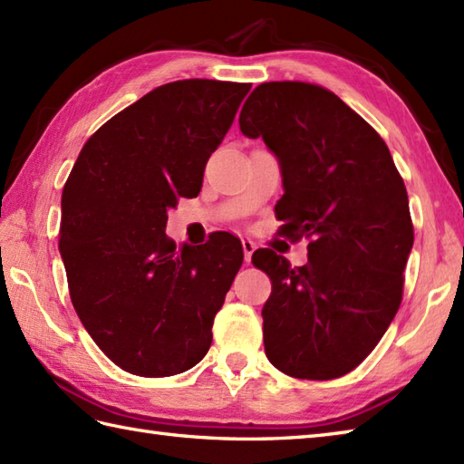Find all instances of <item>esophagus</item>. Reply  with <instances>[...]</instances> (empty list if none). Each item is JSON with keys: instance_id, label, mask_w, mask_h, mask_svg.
I'll return each mask as SVG.
<instances>
[{"instance_id": "1", "label": "esophagus", "mask_w": 464, "mask_h": 464, "mask_svg": "<svg viewBox=\"0 0 464 464\" xmlns=\"http://www.w3.org/2000/svg\"><path fill=\"white\" fill-rule=\"evenodd\" d=\"M241 245H243V253H245V263H251V255H253V251L257 249L255 247V243L251 241V239H241Z\"/></svg>"}]
</instances>
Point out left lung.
Listing matches in <instances>:
<instances>
[{"mask_svg":"<svg viewBox=\"0 0 464 464\" xmlns=\"http://www.w3.org/2000/svg\"><path fill=\"white\" fill-rule=\"evenodd\" d=\"M239 127L279 161L281 233L311 239L303 267L271 249L253 253L273 283L261 311L265 354L295 379L343 377L399 311L415 239L405 183L381 135L324 87L261 83Z\"/></svg>","mask_w":464,"mask_h":464,"instance_id":"1","label":"left lung"}]
</instances>
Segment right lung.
Wrapping results in <instances>:
<instances>
[{
    "label": "right lung",
    "instance_id": "obj_1",
    "mask_svg": "<svg viewBox=\"0 0 464 464\" xmlns=\"http://www.w3.org/2000/svg\"><path fill=\"white\" fill-rule=\"evenodd\" d=\"M249 83L157 87L102 125L62 195L59 253L85 331L117 367L171 377L211 347L217 311L243 263L229 233L203 247L167 239V211L197 197Z\"/></svg>",
    "mask_w": 464,
    "mask_h": 464
}]
</instances>
